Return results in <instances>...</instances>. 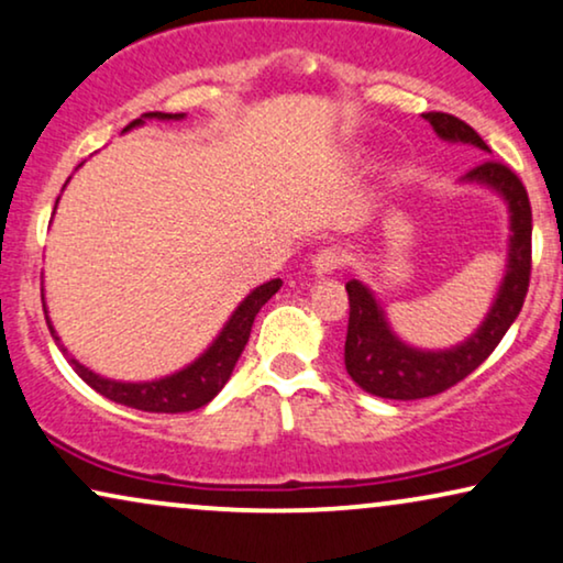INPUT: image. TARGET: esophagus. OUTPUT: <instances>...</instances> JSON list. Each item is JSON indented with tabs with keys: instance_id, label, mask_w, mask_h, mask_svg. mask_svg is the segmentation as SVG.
Here are the masks:
<instances>
[{
	"instance_id": "obj_1",
	"label": "esophagus",
	"mask_w": 563,
	"mask_h": 563,
	"mask_svg": "<svg viewBox=\"0 0 563 563\" xmlns=\"http://www.w3.org/2000/svg\"><path fill=\"white\" fill-rule=\"evenodd\" d=\"M310 266L318 279H325V276L335 274L341 266H344V253H341L339 247H325V251H320L316 258L310 261Z\"/></svg>"
}]
</instances>
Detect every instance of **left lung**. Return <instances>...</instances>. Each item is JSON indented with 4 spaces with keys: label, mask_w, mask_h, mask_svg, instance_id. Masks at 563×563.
Instances as JSON below:
<instances>
[{
    "label": "left lung",
    "mask_w": 563,
    "mask_h": 563,
    "mask_svg": "<svg viewBox=\"0 0 563 563\" xmlns=\"http://www.w3.org/2000/svg\"><path fill=\"white\" fill-rule=\"evenodd\" d=\"M434 134L450 144H471L481 152H492L468 123L450 113H421ZM460 184L481 186L507 203L509 238L507 264L492 308L468 339L450 349H421L408 344L393 331L388 312L379 297L360 279L346 282L349 291V331L344 346V364L349 377L362 390L377 398L416 400L429 398L452 388L468 377L496 344L505 339L509 325L520 316L530 284V235L532 211L528 191L507 165L484 159L460 178Z\"/></svg>",
    "instance_id": "obj_1"
}]
</instances>
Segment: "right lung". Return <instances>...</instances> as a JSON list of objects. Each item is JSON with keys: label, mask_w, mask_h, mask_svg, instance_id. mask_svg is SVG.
Masks as SVG:
<instances>
[{"label": "right lung", "mask_w": 563, "mask_h": 563, "mask_svg": "<svg viewBox=\"0 0 563 563\" xmlns=\"http://www.w3.org/2000/svg\"><path fill=\"white\" fill-rule=\"evenodd\" d=\"M184 121L186 113H144L142 119L131 121L123 131H131L136 126H144L147 121ZM58 203V199H56ZM282 287V279H272L261 287L251 289L245 295L243 302L232 310V316L228 318V323L222 325V331L214 335V341L203 349V352L196 356L191 364L186 367L170 372L165 377H155V379H139V383H126V379H113V377H103L98 372L87 367L79 360L71 356L67 346L62 344V335L56 333L54 323L48 318V308H46V295L41 291L43 299V310H46V323L51 328V335H54L56 346L62 349V354L67 356V362L71 364V369L77 372L79 377L85 379L87 385L100 396H106L108 400H115V404L136 408V411H152V413H184V411H196V408L207 406L211 398L217 396L219 390L224 388L232 369L243 354V349L247 344V335H251L253 320L258 316V310L272 299L276 291Z\"/></svg>", "instance_id": "right-lung-1"}]
</instances>
